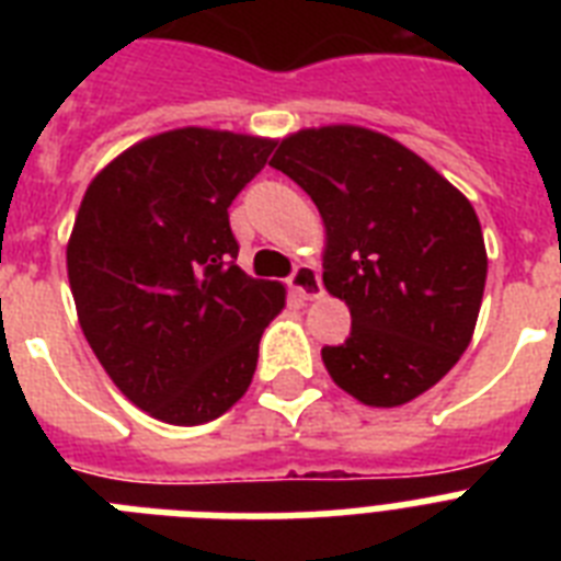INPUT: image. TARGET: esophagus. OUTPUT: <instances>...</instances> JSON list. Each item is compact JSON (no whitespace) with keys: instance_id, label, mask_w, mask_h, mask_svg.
Listing matches in <instances>:
<instances>
[{"instance_id":"1","label":"esophagus","mask_w":561,"mask_h":561,"mask_svg":"<svg viewBox=\"0 0 561 561\" xmlns=\"http://www.w3.org/2000/svg\"><path fill=\"white\" fill-rule=\"evenodd\" d=\"M288 288L299 299H314L323 294V282H320V273H317L314 264H297L288 276Z\"/></svg>"}]
</instances>
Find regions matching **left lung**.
<instances>
[{
    "label": "left lung",
    "mask_w": 561,
    "mask_h": 561,
    "mask_svg": "<svg viewBox=\"0 0 561 561\" xmlns=\"http://www.w3.org/2000/svg\"><path fill=\"white\" fill-rule=\"evenodd\" d=\"M271 165L323 215V282L352 314L350 337L323 346L334 383L373 408L431 390L469 346L486 285L471 203L367 127L299 130Z\"/></svg>",
    "instance_id": "1"
}]
</instances>
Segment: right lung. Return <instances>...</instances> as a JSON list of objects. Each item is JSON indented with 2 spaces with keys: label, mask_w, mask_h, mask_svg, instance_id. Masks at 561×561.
I'll return each mask as SVG.
<instances>
[{
  "label": "right lung",
  "mask_w": 561,
  "mask_h": 561,
  "mask_svg": "<svg viewBox=\"0 0 561 561\" xmlns=\"http://www.w3.org/2000/svg\"><path fill=\"white\" fill-rule=\"evenodd\" d=\"M276 142L183 127L127 148L83 194L66 247L83 337L136 408L171 425L227 413L253 381L279 282L236 264L229 206Z\"/></svg>",
  "instance_id": "1"
}]
</instances>
